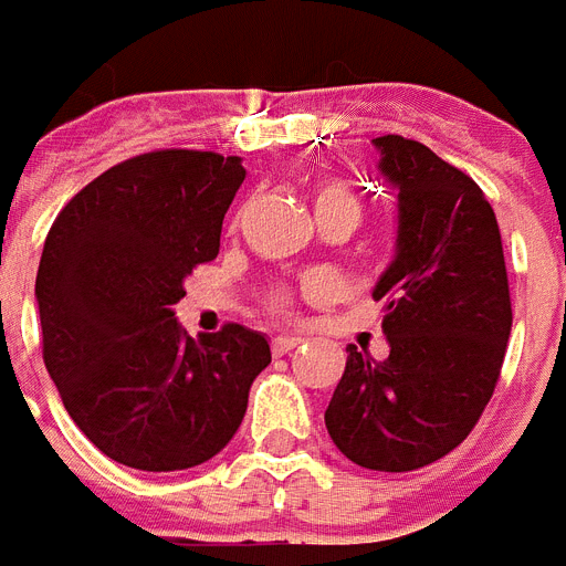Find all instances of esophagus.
<instances>
[{
    "mask_svg": "<svg viewBox=\"0 0 566 566\" xmlns=\"http://www.w3.org/2000/svg\"><path fill=\"white\" fill-rule=\"evenodd\" d=\"M300 345H303V338L300 336H279L275 342H272V350H275L279 357H284V354H291V350Z\"/></svg>",
    "mask_w": 566,
    "mask_h": 566,
    "instance_id": "esophagus-1",
    "label": "esophagus"
}]
</instances>
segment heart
<instances>
[{"instance_id": "heart-1", "label": "heart", "mask_w": 566, "mask_h": 566, "mask_svg": "<svg viewBox=\"0 0 566 566\" xmlns=\"http://www.w3.org/2000/svg\"><path fill=\"white\" fill-rule=\"evenodd\" d=\"M315 209H317V216H324V212H354V216L359 219L357 198H354L345 186L321 188L315 198Z\"/></svg>"}]
</instances>
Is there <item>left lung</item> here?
Here are the masks:
<instances>
[{
    "label": "left lung",
    "instance_id": "8db88e82",
    "mask_svg": "<svg viewBox=\"0 0 566 566\" xmlns=\"http://www.w3.org/2000/svg\"><path fill=\"white\" fill-rule=\"evenodd\" d=\"M396 191V251L384 300L389 357L347 345L326 432L368 471H417L471 434L495 392L513 326L501 230L474 179L399 134L375 137Z\"/></svg>",
    "mask_w": 566,
    "mask_h": 566
}]
</instances>
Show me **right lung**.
<instances>
[{
	"label": "right lung",
	"mask_w": 566,
	"mask_h": 566,
	"mask_svg": "<svg viewBox=\"0 0 566 566\" xmlns=\"http://www.w3.org/2000/svg\"><path fill=\"white\" fill-rule=\"evenodd\" d=\"M245 167L237 155L165 149L104 170L65 203L35 279L44 366L65 411L104 455L186 471L240 429L270 338L249 326L191 338L186 279L219 254Z\"/></svg>",
	"instance_id": "right-lung-1"
}]
</instances>
